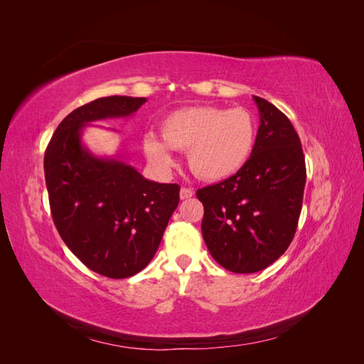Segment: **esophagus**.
I'll use <instances>...</instances> for the list:
<instances>
[{
    "mask_svg": "<svg viewBox=\"0 0 364 364\" xmlns=\"http://www.w3.org/2000/svg\"><path fill=\"white\" fill-rule=\"evenodd\" d=\"M194 196V191L193 188H185V186H182L181 188V199L185 200V199H190V197Z\"/></svg>",
    "mask_w": 364,
    "mask_h": 364,
    "instance_id": "esophagus-1",
    "label": "esophagus"
}]
</instances>
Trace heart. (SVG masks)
<instances>
[{
    "instance_id": "obj_1",
    "label": "heart",
    "mask_w": 364,
    "mask_h": 364,
    "mask_svg": "<svg viewBox=\"0 0 364 364\" xmlns=\"http://www.w3.org/2000/svg\"><path fill=\"white\" fill-rule=\"evenodd\" d=\"M161 136L147 134L142 141L149 161L161 171L174 167L171 150L186 151L190 170L203 181H223L245 167L255 146L257 127L241 107H182L161 123Z\"/></svg>"
}]
</instances>
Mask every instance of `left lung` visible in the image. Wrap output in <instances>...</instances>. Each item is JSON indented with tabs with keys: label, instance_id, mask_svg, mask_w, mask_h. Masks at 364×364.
<instances>
[{
	"label": "left lung",
	"instance_id": "8db88e82",
	"mask_svg": "<svg viewBox=\"0 0 364 364\" xmlns=\"http://www.w3.org/2000/svg\"><path fill=\"white\" fill-rule=\"evenodd\" d=\"M259 127L245 167L197 190L202 234L220 266L234 273L269 267L287 250L299 222L306 181L299 135L277 106L253 95Z\"/></svg>",
	"mask_w": 364,
	"mask_h": 364
}]
</instances>
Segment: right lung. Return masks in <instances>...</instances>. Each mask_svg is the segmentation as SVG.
<instances>
[{"label": "right lung", "instance_id": "right-lung-1", "mask_svg": "<svg viewBox=\"0 0 364 364\" xmlns=\"http://www.w3.org/2000/svg\"><path fill=\"white\" fill-rule=\"evenodd\" d=\"M146 102L111 95L77 107L58 126L43 158L62 240L87 269L112 279L134 277L155 257L181 186L146 179L123 155L95 156L82 134L92 121L130 117Z\"/></svg>", "mask_w": 364, "mask_h": 364}]
</instances>
